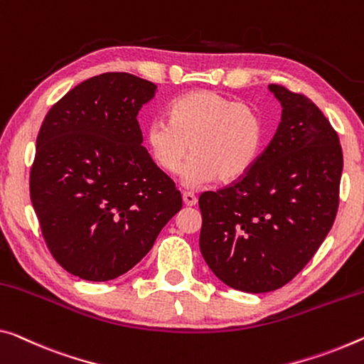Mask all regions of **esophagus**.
<instances>
[{
  "label": "esophagus",
  "instance_id": "esophagus-1",
  "mask_svg": "<svg viewBox=\"0 0 364 364\" xmlns=\"http://www.w3.org/2000/svg\"><path fill=\"white\" fill-rule=\"evenodd\" d=\"M182 200L183 203H186V206H195L197 205V197L192 192H183L182 193Z\"/></svg>",
  "mask_w": 364,
  "mask_h": 364
}]
</instances>
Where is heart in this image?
I'll use <instances>...</instances> for the list:
<instances>
[{"label": "heart", "mask_w": 364, "mask_h": 364, "mask_svg": "<svg viewBox=\"0 0 364 364\" xmlns=\"http://www.w3.org/2000/svg\"><path fill=\"white\" fill-rule=\"evenodd\" d=\"M265 124L259 110L213 91H195L176 99L171 120L156 119L146 128L154 163L166 174L181 169L188 149L193 156L183 167L188 187L244 177L259 159Z\"/></svg>", "instance_id": "heart-1"}]
</instances>
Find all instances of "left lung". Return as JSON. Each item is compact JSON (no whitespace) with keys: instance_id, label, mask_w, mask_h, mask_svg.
I'll return each instance as SVG.
<instances>
[{"instance_id":"8db88e82","label":"left lung","mask_w":364,"mask_h":364,"mask_svg":"<svg viewBox=\"0 0 364 364\" xmlns=\"http://www.w3.org/2000/svg\"><path fill=\"white\" fill-rule=\"evenodd\" d=\"M282 122L244 177L203 192L200 250L228 287L267 293L303 270L338 210L343 153L321 109L303 94L270 85Z\"/></svg>"}]
</instances>
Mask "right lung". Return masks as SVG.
<instances>
[{"label":"right lung","mask_w":364,"mask_h":364,"mask_svg":"<svg viewBox=\"0 0 364 364\" xmlns=\"http://www.w3.org/2000/svg\"><path fill=\"white\" fill-rule=\"evenodd\" d=\"M154 92L130 73H104L66 92L43 120L31 200L50 252L71 275H124L182 208L174 182L141 146L136 115Z\"/></svg>","instance_id":"obj_1"}]
</instances>
